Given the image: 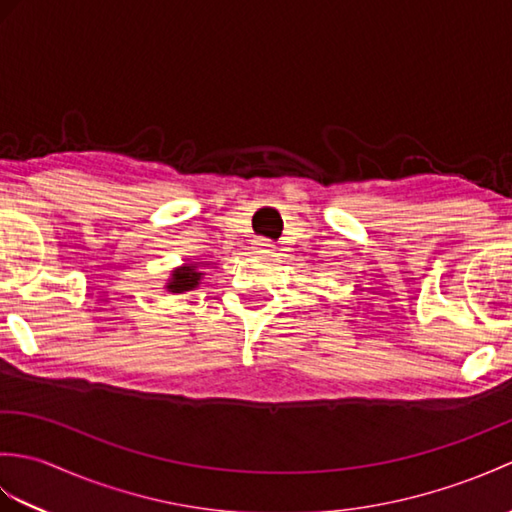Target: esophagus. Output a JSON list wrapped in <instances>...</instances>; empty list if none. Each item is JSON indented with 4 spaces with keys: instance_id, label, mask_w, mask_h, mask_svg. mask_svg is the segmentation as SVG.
<instances>
[{
    "instance_id": "obj_1",
    "label": "esophagus",
    "mask_w": 512,
    "mask_h": 512,
    "mask_svg": "<svg viewBox=\"0 0 512 512\" xmlns=\"http://www.w3.org/2000/svg\"><path fill=\"white\" fill-rule=\"evenodd\" d=\"M253 246H255L257 253H273V250H275V244L270 242V239H266V237H257L255 242H253Z\"/></svg>"
}]
</instances>
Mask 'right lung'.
<instances>
[{
	"instance_id": "add662e5",
	"label": "right lung",
	"mask_w": 512,
	"mask_h": 512,
	"mask_svg": "<svg viewBox=\"0 0 512 512\" xmlns=\"http://www.w3.org/2000/svg\"><path fill=\"white\" fill-rule=\"evenodd\" d=\"M204 273H200L198 264H182L171 270V275L165 284V290L173 292V295H182V292L195 290L200 286Z\"/></svg>"
}]
</instances>
